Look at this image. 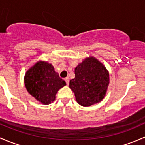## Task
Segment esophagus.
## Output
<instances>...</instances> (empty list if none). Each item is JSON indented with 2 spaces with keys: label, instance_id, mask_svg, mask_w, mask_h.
<instances>
[{
  "label": "esophagus",
  "instance_id": "34e87169",
  "mask_svg": "<svg viewBox=\"0 0 145 145\" xmlns=\"http://www.w3.org/2000/svg\"><path fill=\"white\" fill-rule=\"evenodd\" d=\"M64 81H66V83H67V85H69V78L68 77H67V78H64Z\"/></svg>",
  "mask_w": 145,
  "mask_h": 145
}]
</instances>
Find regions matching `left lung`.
Returning <instances> with one entry per match:
<instances>
[{
    "mask_svg": "<svg viewBox=\"0 0 145 145\" xmlns=\"http://www.w3.org/2000/svg\"><path fill=\"white\" fill-rule=\"evenodd\" d=\"M109 84V74L105 66L90 56L75 68V78L70 80L69 88L80 105L90 106L105 98Z\"/></svg>",
    "mask_w": 145,
    "mask_h": 145,
    "instance_id": "8db88e82",
    "label": "left lung"
}]
</instances>
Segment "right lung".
<instances>
[{"label": "right lung", "instance_id": "1", "mask_svg": "<svg viewBox=\"0 0 145 145\" xmlns=\"http://www.w3.org/2000/svg\"><path fill=\"white\" fill-rule=\"evenodd\" d=\"M24 82L28 93L43 105L52 103L58 90L67 85L52 64L42 60L27 70Z\"/></svg>", "mask_w": 145, "mask_h": 145}]
</instances>
